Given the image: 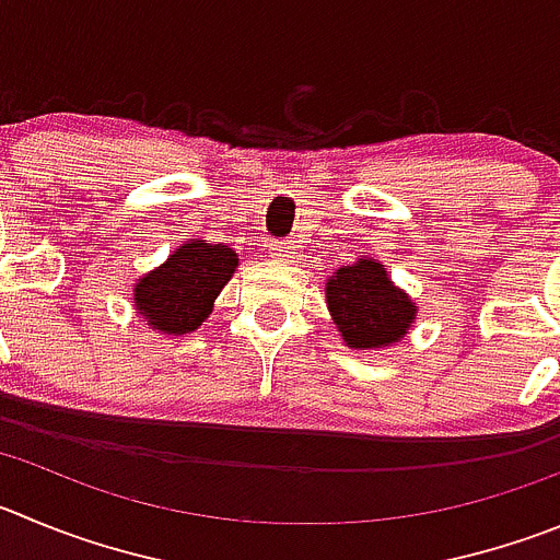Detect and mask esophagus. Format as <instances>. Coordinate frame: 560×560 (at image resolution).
<instances>
[{"instance_id":"obj_1","label":"esophagus","mask_w":560,"mask_h":560,"mask_svg":"<svg viewBox=\"0 0 560 560\" xmlns=\"http://www.w3.org/2000/svg\"><path fill=\"white\" fill-rule=\"evenodd\" d=\"M270 254H273L276 259H284V262H290V259H295V245H292V243H270Z\"/></svg>"}]
</instances>
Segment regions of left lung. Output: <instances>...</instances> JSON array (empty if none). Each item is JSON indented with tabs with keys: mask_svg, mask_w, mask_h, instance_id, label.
Here are the masks:
<instances>
[{
	"mask_svg": "<svg viewBox=\"0 0 560 560\" xmlns=\"http://www.w3.org/2000/svg\"><path fill=\"white\" fill-rule=\"evenodd\" d=\"M326 306L351 351H381L400 342L417 320L415 298L400 290L386 265L362 256L326 279Z\"/></svg>",
	"mask_w": 560,
	"mask_h": 560,
	"instance_id": "left-lung-1",
	"label": "left lung"
}]
</instances>
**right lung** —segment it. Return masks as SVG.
<instances>
[{
    "mask_svg": "<svg viewBox=\"0 0 560 560\" xmlns=\"http://www.w3.org/2000/svg\"><path fill=\"white\" fill-rule=\"evenodd\" d=\"M237 265V254L229 245L185 240L160 268L135 281L132 306L140 323L168 337L196 331L212 315L215 298Z\"/></svg>",
    "mask_w": 560,
    "mask_h": 560,
    "instance_id": "add662e5",
    "label": "right lung"
}]
</instances>
